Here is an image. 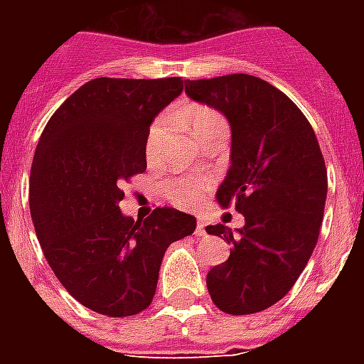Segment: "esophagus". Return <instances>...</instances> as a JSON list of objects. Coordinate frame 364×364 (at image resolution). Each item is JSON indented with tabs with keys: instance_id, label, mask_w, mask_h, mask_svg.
<instances>
[{
	"instance_id": "obj_1",
	"label": "esophagus",
	"mask_w": 364,
	"mask_h": 364,
	"mask_svg": "<svg viewBox=\"0 0 364 364\" xmlns=\"http://www.w3.org/2000/svg\"><path fill=\"white\" fill-rule=\"evenodd\" d=\"M197 234L198 236H206V222L203 218L197 220Z\"/></svg>"
}]
</instances>
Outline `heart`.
Segmentation results:
<instances>
[{
	"label": "heart",
	"instance_id": "heart-1",
	"mask_svg": "<svg viewBox=\"0 0 364 364\" xmlns=\"http://www.w3.org/2000/svg\"><path fill=\"white\" fill-rule=\"evenodd\" d=\"M175 117L181 122H185L197 138L200 134H205L206 130H210V128L226 124L218 112L210 109V107H205V105L181 107V109L175 111ZM167 127H169V117L167 114H161L151 122L150 130H148V140H146V156L150 159L156 156L159 138L164 136ZM205 191L206 183L197 181V179H169V181L164 183V195H166L167 200L171 205L181 206V208L198 205L203 195H205Z\"/></svg>",
	"mask_w": 364,
	"mask_h": 364
}]
</instances>
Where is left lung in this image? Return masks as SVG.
<instances>
[{
    "mask_svg": "<svg viewBox=\"0 0 364 364\" xmlns=\"http://www.w3.org/2000/svg\"><path fill=\"white\" fill-rule=\"evenodd\" d=\"M185 93L228 119L230 169L216 200L245 218L236 232L206 226L232 245L206 274L208 294L222 312H261L292 289L320 236L328 197L320 144L296 105L255 75L187 80Z\"/></svg>",
    "mask_w": 364,
    "mask_h": 364,
    "instance_id": "left-lung-1",
    "label": "left lung"
}]
</instances>
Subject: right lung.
<instances>
[{
	"label": "right lung",
	"mask_w": 364,
	"mask_h": 364,
	"mask_svg": "<svg viewBox=\"0 0 364 364\" xmlns=\"http://www.w3.org/2000/svg\"><path fill=\"white\" fill-rule=\"evenodd\" d=\"M181 91V77H97L60 105L38 140L28 189L36 237L62 287L97 314L146 310L166 250L197 228L177 208L132 220L119 206L120 183L146 171L150 124Z\"/></svg>",
	"instance_id": "add662e5"
}]
</instances>
